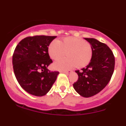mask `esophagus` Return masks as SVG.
Here are the masks:
<instances>
[{"label": "esophagus", "mask_w": 126, "mask_h": 126, "mask_svg": "<svg viewBox=\"0 0 126 126\" xmlns=\"http://www.w3.org/2000/svg\"><path fill=\"white\" fill-rule=\"evenodd\" d=\"M61 73H65L67 74H71L72 73V71H61Z\"/></svg>", "instance_id": "34e87169"}]
</instances>
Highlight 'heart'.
Returning a JSON list of instances; mask_svg holds the SVG:
<instances>
[{"label": "heart", "instance_id": "heart-1", "mask_svg": "<svg viewBox=\"0 0 126 126\" xmlns=\"http://www.w3.org/2000/svg\"><path fill=\"white\" fill-rule=\"evenodd\" d=\"M48 53L52 59L57 60L53 67L58 70H67L77 66L84 67L92 60L93 50L90 43L81 39L74 37L64 38L61 40L53 41L48 47Z\"/></svg>", "mask_w": 126, "mask_h": 126}]
</instances>
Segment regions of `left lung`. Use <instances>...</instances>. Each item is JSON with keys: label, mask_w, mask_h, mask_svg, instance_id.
<instances>
[{"label": "left lung", "mask_w": 126, "mask_h": 126, "mask_svg": "<svg viewBox=\"0 0 126 126\" xmlns=\"http://www.w3.org/2000/svg\"><path fill=\"white\" fill-rule=\"evenodd\" d=\"M92 47V60L81 71H76L78 79L73 84L74 90L83 97H91L104 88L114 71L115 57L110 48L94 38H84Z\"/></svg>", "instance_id": "left-lung-1"}]
</instances>
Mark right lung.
<instances>
[{"label": "right lung", "mask_w": 126, "mask_h": 126, "mask_svg": "<svg viewBox=\"0 0 126 126\" xmlns=\"http://www.w3.org/2000/svg\"><path fill=\"white\" fill-rule=\"evenodd\" d=\"M55 36H28L16 46L13 55V69L16 79L26 92L34 96L45 95L55 83L58 71H50L52 63L48 47Z\"/></svg>", "instance_id": "obj_1"}]
</instances>
